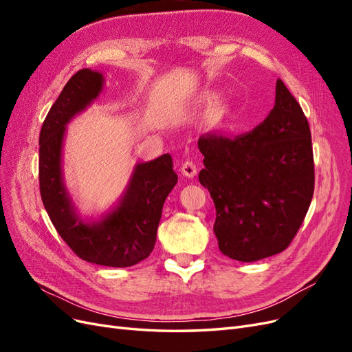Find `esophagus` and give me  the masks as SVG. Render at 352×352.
I'll return each instance as SVG.
<instances>
[{
  "label": "esophagus",
  "instance_id": "34e87169",
  "mask_svg": "<svg viewBox=\"0 0 352 352\" xmlns=\"http://www.w3.org/2000/svg\"><path fill=\"white\" fill-rule=\"evenodd\" d=\"M182 175L186 176V177H194L198 172V166L195 162H192V160H186V162L182 164Z\"/></svg>",
  "mask_w": 352,
  "mask_h": 352
}]
</instances>
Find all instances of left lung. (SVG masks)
Listing matches in <instances>:
<instances>
[{"label": "left lung", "mask_w": 352, "mask_h": 352, "mask_svg": "<svg viewBox=\"0 0 352 352\" xmlns=\"http://www.w3.org/2000/svg\"><path fill=\"white\" fill-rule=\"evenodd\" d=\"M198 148L221 254L251 263L289 247L311 204L314 160L307 117L285 83L276 82L274 107L251 132H211Z\"/></svg>", "instance_id": "obj_1"}]
</instances>
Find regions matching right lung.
<instances>
[{"mask_svg": "<svg viewBox=\"0 0 352 352\" xmlns=\"http://www.w3.org/2000/svg\"><path fill=\"white\" fill-rule=\"evenodd\" d=\"M104 74L74 73L52 104L39 135V189L44 207L72 251L85 261L131 267L151 254L167 195L177 184L172 155L163 154L133 167L117 204L98 219H83L63 177V142L67 123L100 97Z\"/></svg>", "mask_w": 352, "mask_h": 352, "instance_id": "right-lung-1", "label": "right lung"}]
</instances>
